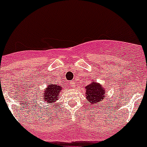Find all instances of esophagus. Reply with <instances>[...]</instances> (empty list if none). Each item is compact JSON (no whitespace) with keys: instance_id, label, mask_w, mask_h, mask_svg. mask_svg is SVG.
Masks as SVG:
<instances>
[{"instance_id":"34e87169","label":"esophagus","mask_w":147,"mask_h":147,"mask_svg":"<svg viewBox=\"0 0 147 147\" xmlns=\"http://www.w3.org/2000/svg\"><path fill=\"white\" fill-rule=\"evenodd\" d=\"M69 85H71V87H72V88H74V86L76 85V84H75L74 82L71 81V82H69Z\"/></svg>"}]
</instances>
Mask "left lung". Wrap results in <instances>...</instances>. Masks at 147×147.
I'll use <instances>...</instances> for the list:
<instances>
[{
    "mask_svg": "<svg viewBox=\"0 0 147 147\" xmlns=\"http://www.w3.org/2000/svg\"><path fill=\"white\" fill-rule=\"evenodd\" d=\"M85 96L90 106H97L106 99V88L97 82L92 80L89 85L85 87Z\"/></svg>",
    "mask_w": 147,
    "mask_h": 147,
    "instance_id": "1",
    "label": "left lung"
}]
</instances>
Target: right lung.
<instances>
[{"mask_svg": "<svg viewBox=\"0 0 147 147\" xmlns=\"http://www.w3.org/2000/svg\"><path fill=\"white\" fill-rule=\"evenodd\" d=\"M62 89V87L59 85L49 84L42 91L40 101L43 102L44 104L54 105L57 100L59 99V96Z\"/></svg>", "mask_w": 147, "mask_h": 147, "instance_id": "1", "label": "right lung"}]
</instances>
